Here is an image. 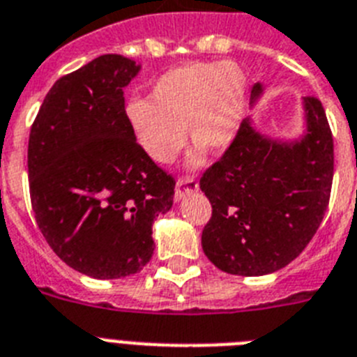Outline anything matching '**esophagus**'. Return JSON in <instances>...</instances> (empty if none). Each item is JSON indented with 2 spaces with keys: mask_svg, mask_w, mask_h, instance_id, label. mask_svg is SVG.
<instances>
[{
  "mask_svg": "<svg viewBox=\"0 0 357 357\" xmlns=\"http://www.w3.org/2000/svg\"><path fill=\"white\" fill-rule=\"evenodd\" d=\"M193 191H199V182H197V178L195 176H184V178L176 182L175 199L181 200L182 197L188 195V193H193Z\"/></svg>",
  "mask_w": 357,
  "mask_h": 357,
  "instance_id": "1",
  "label": "esophagus"
}]
</instances>
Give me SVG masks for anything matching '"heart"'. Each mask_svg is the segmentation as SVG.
Listing matches in <instances>:
<instances>
[{"label":"heart","instance_id":"heart-1","mask_svg":"<svg viewBox=\"0 0 357 357\" xmlns=\"http://www.w3.org/2000/svg\"><path fill=\"white\" fill-rule=\"evenodd\" d=\"M246 102V75L235 61H199L167 70L149 100H132L126 116L135 140L151 160L169 164L191 140L225 151L237 137Z\"/></svg>","mask_w":357,"mask_h":357}]
</instances>
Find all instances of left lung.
<instances>
[{
  "label": "left lung",
  "instance_id": "1",
  "mask_svg": "<svg viewBox=\"0 0 357 357\" xmlns=\"http://www.w3.org/2000/svg\"><path fill=\"white\" fill-rule=\"evenodd\" d=\"M263 93L255 84L253 98ZM306 132L278 142L244 120L225 155L204 172L211 202L202 250L234 275H266L291 263L316 235L331 200L334 140L325 109L305 96Z\"/></svg>",
  "mask_w": 357,
  "mask_h": 357
}]
</instances>
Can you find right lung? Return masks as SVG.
Returning <instances> with one entry per match:
<instances>
[{"instance_id": "1", "label": "right lung", "mask_w": 357, "mask_h": 357, "mask_svg": "<svg viewBox=\"0 0 357 357\" xmlns=\"http://www.w3.org/2000/svg\"><path fill=\"white\" fill-rule=\"evenodd\" d=\"M140 66L104 54L47 93L29 137V188L52 252L94 279L140 272L153 220L172 210L175 178L135 140L123 89Z\"/></svg>"}]
</instances>
